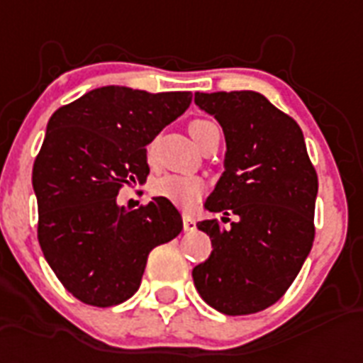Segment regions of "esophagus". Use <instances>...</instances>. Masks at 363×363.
I'll list each match as a JSON object with an SVG mask.
<instances>
[{"mask_svg": "<svg viewBox=\"0 0 363 363\" xmlns=\"http://www.w3.org/2000/svg\"><path fill=\"white\" fill-rule=\"evenodd\" d=\"M182 226H184V232H194L196 230V218L192 215L184 213L182 215Z\"/></svg>", "mask_w": 363, "mask_h": 363, "instance_id": "34e87169", "label": "esophagus"}]
</instances>
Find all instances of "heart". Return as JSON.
<instances>
[{"label":"heart","mask_w":363,"mask_h":363,"mask_svg":"<svg viewBox=\"0 0 363 363\" xmlns=\"http://www.w3.org/2000/svg\"><path fill=\"white\" fill-rule=\"evenodd\" d=\"M213 122L209 121H192L188 125V131L190 135L196 141V145L199 143L201 135L205 131L213 128ZM148 158H152V148H148ZM205 190V184L201 179L198 177H188V175H162L158 177L156 181L152 182V192L160 198H165L173 201L177 205H182V207H188V205L196 203L201 194Z\"/></svg>","instance_id":"b5f03b06"}]
</instances>
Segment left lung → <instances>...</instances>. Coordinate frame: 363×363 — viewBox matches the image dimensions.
<instances>
[{"mask_svg": "<svg viewBox=\"0 0 363 363\" xmlns=\"http://www.w3.org/2000/svg\"><path fill=\"white\" fill-rule=\"evenodd\" d=\"M194 101L226 137L224 173L205 209L238 216L226 230L216 218L198 222L213 252L194 267V284L213 309L252 315L284 296L309 256L318 177L298 122L262 94L196 92Z\"/></svg>", "mask_w": 363, "mask_h": 363, "instance_id": "8db88e82", "label": "left lung"}]
</instances>
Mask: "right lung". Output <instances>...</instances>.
<instances>
[{"instance_id": "right-lung-1", "label": "right lung", "mask_w": 363, "mask_h": 363, "mask_svg": "<svg viewBox=\"0 0 363 363\" xmlns=\"http://www.w3.org/2000/svg\"><path fill=\"white\" fill-rule=\"evenodd\" d=\"M190 104V92L101 86L50 116L31 175L37 239L60 282L82 303L113 307L131 298L148 252L181 233L169 199L130 211L116 196L124 184L147 181L145 147Z\"/></svg>"}]
</instances>
